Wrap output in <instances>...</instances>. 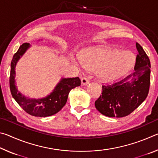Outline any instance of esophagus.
<instances>
[{"label": "esophagus", "instance_id": "34e87169", "mask_svg": "<svg viewBox=\"0 0 158 158\" xmlns=\"http://www.w3.org/2000/svg\"><path fill=\"white\" fill-rule=\"evenodd\" d=\"M89 80L86 77H83V78H81V84L82 85H87L88 84H89Z\"/></svg>", "mask_w": 158, "mask_h": 158}]
</instances>
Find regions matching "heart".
<instances>
[{
	"label": "heart",
	"mask_w": 158,
	"mask_h": 158,
	"mask_svg": "<svg viewBox=\"0 0 158 158\" xmlns=\"http://www.w3.org/2000/svg\"><path fill=\"white\" fill-rule=\"evenodd\" d=\"M81 63L77 65L97 70V76L103 82H112L121 78L132 69L136 63V57L129 51L105 48H90L82 52Z\"/></svg>",
	"instance_id": "1"
}]
</instances>
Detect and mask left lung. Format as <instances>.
I'll list each match as a JSON object with an SVG mask.
<instances>
[{
  "mask_svg": "<svg viewBox=\"0 0 158 158\" xmlns=\"http://www.w3.org/2000/svg\"><path fill=\"white\" fill-rule=\"evenodd\" d=\"M138 54L135 71L113 84L102 85L95 108L109 117L121 118L132 113L145 100L151 81V63L142 47L136 43Z\"/></svg>",
  "mask_w": 158,
  "mask_h": 158,
  "instance_id": "8db88e82",
  "label": "left lung"
}]
</instances>
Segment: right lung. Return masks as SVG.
Segmentation results:
<instances>
[{
    "label": "right lung",
    "mask_w": 158,
    "mask_h": 158,
    "mask_svg": "<svg viewBox=\"0 0 158 158\" xmlns=\"http://www.w3.org/2000/svg\"><path fill=\"white\" fill-rule=\"evenodd\" d=\"M31 45L23 43L13 56L10 75V89L13 98L26 113L33 116L47 117L58 113L67 102L70 90L81 85L79 77L62 78L53 91L45 98H28L19 91L15 84V67L18 60L24 54Z\"/></svg>",
    "instance_id": "1"
}]
</instances>
